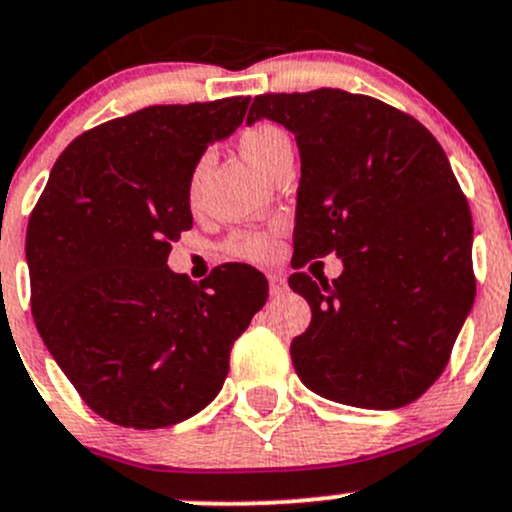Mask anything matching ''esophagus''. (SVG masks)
Returning <instances> with one entry per match:
<instances>
[{
    "label": "esophagus",
    "instance_id": "1",
    "mask_svg": "<svg viewBox=\"0 0 512 512\" xmlns=\"http://www.w3.org/2000/svg\"><path fill=\"white\" fill-rule=\"evenodd\" d=\"M268 290H271V298H280L288 290V283L280 273H268Z\"/></svg>",
    "mask_w": 512,
    "mask_h": 512
}]
</instances>
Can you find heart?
<instances>
[{
    "instance_id": "1",
    "label": "heart",
    "mask_w": 512,
    "mask_h": 512,
    "mask_svg": "<svg viewBox=\"0 0 512 512\" xmlns=\"http://www.w3.org/2000/svg\"><path fill=\"white\" fill-rule=\"evenodd\" d=\"M239 148L241 153H244L246 161L266 175L271 173L283 158L293 156V141H290L288 131L271 122H258L246 126L239 134ZM207 166H210V153H200L197 161L192 163L188 173V185H185V195H188L190 207H197V202H200V188L202 178H205L207 173ZM276 234L278 227L239 229V232L229 234L227 239H224L222 254L232 258H244V261L266 263L276 256Z\"/></svg>"
}]
</instances>
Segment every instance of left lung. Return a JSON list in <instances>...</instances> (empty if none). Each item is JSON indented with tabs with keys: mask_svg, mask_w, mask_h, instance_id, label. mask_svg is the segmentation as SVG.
Segmentation results:
<instances>
[{
	"mask_svg": "<svg viewBox=\"0 0 512 512\" xmlns=\"http://www.w3.org/2000/svg\"><path fill=\"white\" fill-rule=\"evenodd\" d=\"M261 117L293 131L302 161L288 283L312 322L290 344L295 371L334 403L403 408L442 376L476 295L447 153L410 114L332 87L258 95L246 122ZM329 253L345 263L332 284L299 271Z\"/></svg>",
	"mask_w": 512,
	"mask_h": 512,
	"instance_id": "8db88e82",
	"label": "left lung"
}]
</instances>
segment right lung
<instances>
[{"label": "right lung", "mask_w": 512, "mask_h": 512, "mask_svg": "<svg viewBox=\"0 0 512 512\" xmlns=\"http://www.w3.org/2000/svg\"><path fill=\"white\" fill-rule=\"evenodd\" d=\"M246 107L249 97L153 104L87 129L31 212L38 334L87 408L114 425L158 430L200 412L266 305V278L246 263L217 266L200 285L166 266L192 227V163Z\"/></svg>", "instance_id": "1"}]
</instances>
